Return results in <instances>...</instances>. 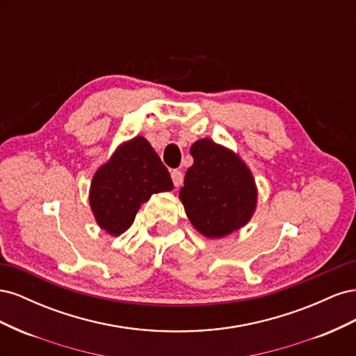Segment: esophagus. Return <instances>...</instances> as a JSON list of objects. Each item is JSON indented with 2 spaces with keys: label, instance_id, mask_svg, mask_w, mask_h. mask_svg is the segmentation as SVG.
<instances>
[{
  "label": "esophagus",
  "instance_id": "34e87169",
  "mask_svg": "<svg viewBox=\"0 0 356 356\" xmlns=\"http://www.w3.org/2000/svg\"><path fill=\"white\" fill-rule=\"evenodd\" d=\"M170 177H172V181H174L175 187H179L182 184V181H184V175H182V172L177 170V169L170 172Z\"/></svg>",
  "mask_w": 356,
  "mask_h": 356
}]
</instances>
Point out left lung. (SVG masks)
I'll return each mask as SVG.
<instances>
[{
    "mask_svg": "<svg viewBox=\"0 0 356 356\" xmlns=\"http://www.w3.org/2000/svg\"><path fill=\"white\" fill-rule=\"evenodd\" d=\"M179 199L190 222L209 239L232 234L250 221L257 207V187L245 161L211 139H199L190 148Z\"/></svg>",
    "mask_w": 356,
    "mask_h": 356,
    "instance_id": "left-lung-1",
    "label": "left lung"
}]
</instances>
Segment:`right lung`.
Segmentation results:
<instances>
[{"label": "right lung", "instance_id": "obj_1", "mask_svg": "<svg viewBox=\"0 0 356 356\" xmlns=\"http://www.w3.org/2000/svg\"><path fill=\"white\" fill-rule=\"evenodd\" d=\"M172 188L174 182L154 148L144 136H135L96 170L89 202L99 227L120 236L131 227L144 202Z\"/></svg>", "mask_w": 356, "mask_h": 356}]
</instances>
